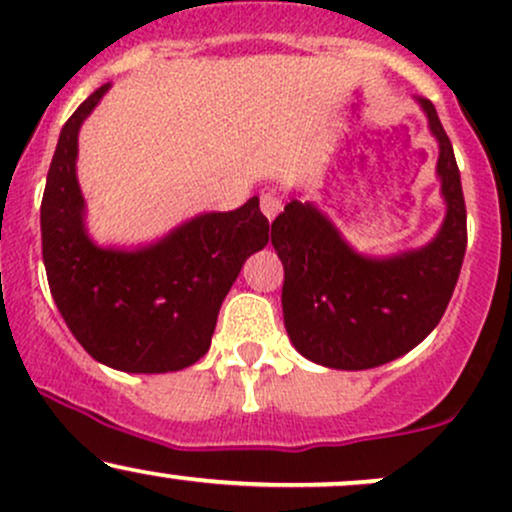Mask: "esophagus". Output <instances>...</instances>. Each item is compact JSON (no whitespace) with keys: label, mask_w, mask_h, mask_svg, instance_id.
<instances>
[{"label":"esophagus","mask_w":512,"mask_h":512,"mask_svg":"<svg viewBox=\"0 0 512 512\" xmlns=\"http://www.w3.org/2000/svg\"><path fill=\"white\" fill-rule=\"evenodd\" d=\"M260 207H262V214L267 216V221H274L276 216H279V211L284 209V204H281L279 197L269 195V192H264L260 197Z\"/></svg>","instance_id":"esophagus-1"}]
</instances>
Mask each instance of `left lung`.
Here are the masks:
<instances>
[{
	"label": "left lung",
	"mask_w": 512,
	"mask_h": 512,
	"mask_svg": "<svg viewBox=\"0 0 512 512\" xmlns=\"http://www.w3.org/2000/svg\"><path fill=\"white\" fill-rule=\"evenodd\" d=\"M414 98L438 142L445 202V219L426 245L363 255L325 211L296 197L272 223V245L284 264L286 332L317 366L366 370L395 361L436 330L455 291L467 250L460 170L433 103Z\"/></svg>",
	"instance_id": "obj_1"
}]
</instances>
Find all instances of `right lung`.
<instances>
[{"label":"right lung","instance_id":"obj_1","mask_svg":"<svg viewBox=\"0 0 512 512\" xmlns=\"http://www.w3.org/2000/svg\"><path fill=\"white\" fill-rule=\"evenodd\" d=\"M110 84L91 93L52 156L43 204V262L50 293L76 342L122 373L182 370L209 351L221 303L245 260L269 243L260 197L233 211H204L134 248L98 245L86 228L76 178L79 129Z\"/></svg>","mask_w":512,"mask_h":512}]
</instances>
